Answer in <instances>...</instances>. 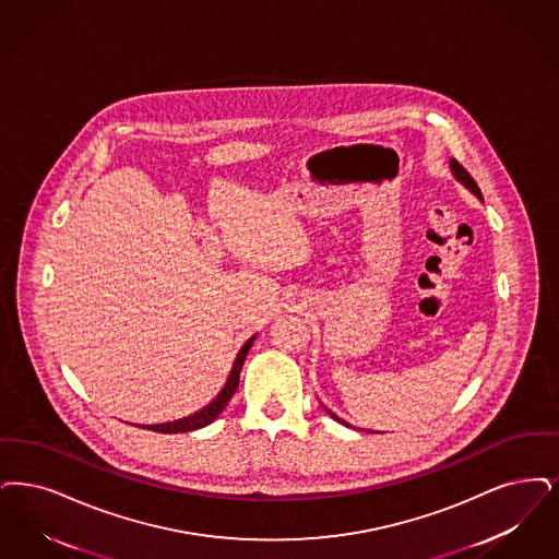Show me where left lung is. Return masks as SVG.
I'll list each match as a JSON object with an SVG mask.
<instances>
[{
    "label": "left lung",
    "mask_w": 559,
    "mask_h": 559,
    "mask_svg": "<svg viewBox=\"0 0 559 559\" xmlns=\"http://www.w3.org/2000/svg\"><path fill=\"white\" fill-rule=\"evenodd\" d=\"M449 166H451V173H453V177L460 180L464 187H468L469 191H472V193H474L478 200H483V193H480V189H478L476 180L469 177L468 170H466V168H464V166H462V164H460L455 157H451V159H449ZM326 412H329V414L335 418L336 423H341V425H347V423H343L338 416H335L331 409H326Z\"/></svg>",
    "instance_id": "8db88e82"
}]
</instances>
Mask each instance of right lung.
Wrapping results in <instances>:
<instances>
[{
    "mask_svg": "<svg viewBox=\"0 0 559 559\" xmlns=\"http://www.w3.org/2000/svg\"><path fill=\"white\" fill-rule=\"evenodd\" d=\"M253 338H255V335L251 336V338H247L246 345H243L241 352L237 354L235 364H233V368H230V374H228V379L224 382L223 391L216 395L214 402L207 403L203 409L191 414V416H187V418H180V420H175V423H164V425L143 426V428H150V430L166 432V435H168V432H189V430H198V428H203V426L214 423V420L221 416V412H223L224 407L230 402V397L235 395L237 386H239V374H241V368H243V361H246L247 352H249Z\"/></svg>",
    "mask_w": 559,
    "mask_h": 559,
    "instance_id": "obj_1",
    "label": "right lung"
}]
</instances>
